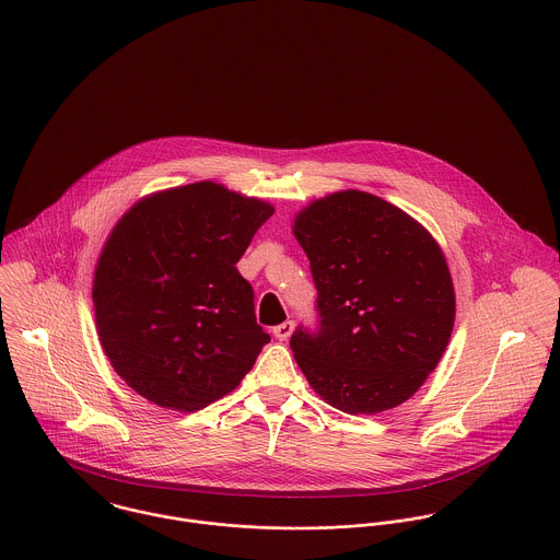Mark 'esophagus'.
<instances>
[{"label": "esophagus", "instance_id": "34e87169", "mask_svg": "<svg viewBox=\"0 0 560 560\" xmlns=\"http://www.w3.org/2000/svg\"><path fill=\"white\" fill-rule=\"evenodd\" d=\"M293 320H284V323H280V325H276L273 327V336L278 338V340H289L291 338V334H293Z\"/></svg>", "mask_w": 560, "mask_h": 560}]
</instances>
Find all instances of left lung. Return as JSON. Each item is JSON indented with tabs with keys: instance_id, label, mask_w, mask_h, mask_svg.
Here are the masks:
<instances>
[{
	"instance_id": "1",
	"label": "left lung",
	"mask_w": 560,
	"mask_h": 560,
	"mask_svg": "<svg viewBox=\"0 0 560 560\" xmlns=\"http://www.w3.org/2000/svg\"><path fill=\"white\" fill-rule=\"evenodd\" d=\"M317 287L319 331L298 327L295 362L320 399L380 413L409 399L438 366L455 325L442 247L399 207L345 189L293 222Z\"/></svg>"
}]
</instances>
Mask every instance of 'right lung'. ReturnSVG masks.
<instances>
[{
    "instance_id": "obj_1",
    "label": "right lung",
    "mask_w": 560,
    "mask_h": 560,
    "mask_svg": "<svg viewBox=\"0 0 560 560\" xmlns=\"http://www.w3.org/2000/svg\"><path fill=\"white\" fill-rule=\"evenodd\" d=\"M273 215L213 180L151 194L105 241L92 284L101 347L144 399L198 411L233 393L271 340L237 271Z\"/></svg>"
}]
</instances>
